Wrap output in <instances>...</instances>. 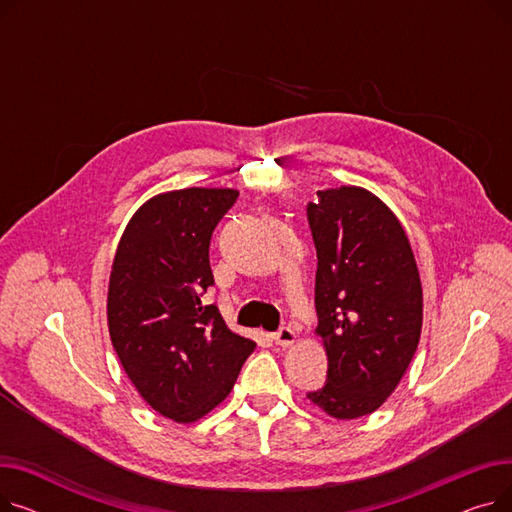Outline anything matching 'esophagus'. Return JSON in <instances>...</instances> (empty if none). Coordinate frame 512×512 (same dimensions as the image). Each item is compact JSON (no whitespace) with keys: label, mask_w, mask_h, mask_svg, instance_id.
Listing matches in <instances>:
<instances>
[{"label":"esophagus","mask_w":512,"mask_h":512,"mask_svg":"<svg viewBox=\"0 0 512 512\" xmlns=\"http://www.w3.org/2000/svg\"><path fill=\"white\" fill-rule=\"evenodd\" d=\"M272 340L278 344V346H292L294 342H297V332L290 330V328H280Z\"/></svg>","instance_id":"1"}]
</instances>
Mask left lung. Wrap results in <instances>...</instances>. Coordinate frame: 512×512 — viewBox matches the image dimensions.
Segmentation results:
<instances>
[{
  "mask_svg": "<svg viewBox=\"0 0 512 512\" xmlns=\"http://www.w3.org/2000/svg\"><path fill=\"white\" fill-rule=\"evenodd\" d=\"M317 249V336L326 386L307 398L336 419L380 409L417 351L423 290L411 242L390 207L361 186L317 191L307 205Z\"/></svg>",
  "mask_w": 512,
  "mask_h": 512,
  "instance_id": "left-lung-1",
  "label": "left lung"
}]
</instances>
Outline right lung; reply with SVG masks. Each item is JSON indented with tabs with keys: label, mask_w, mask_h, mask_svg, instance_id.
<instances>
[{
	"label": "right lung",
	"mask_w": 512,
	"mask_h": 512,
	"mask_svg": "<svg viewBox=\"0 0 512 512\" xmlns=\"http://www.w3.org/2000/svg\"><path fill=\"white\" fill-rule=\"evenodd\" d=\"M234 188L161 193L132 215L107 288V326L118 359L147 405L193 423L230 394L255 342L234 334L215 305L211 234L234 205Z\"/></svg>",
	"instance_id": "1"
}]
</instances>
